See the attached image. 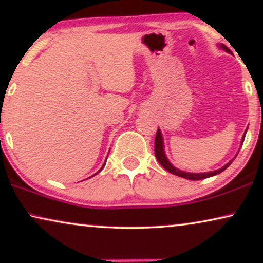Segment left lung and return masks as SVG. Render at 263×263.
Returning a JSON list of instances; mask_svg holds the SVG:
<instances>
[{
	"mask_svg": "<svg viewBox=\"0 0 263 263\" xmlns=\"http://www.w3.org/2000/svg\"><path fill=\"white\" fill-rule=\"evenodd\" d=\"M221 48L224 49V50H226V51H228V52H231V51H230V49L228 48V46L221 45ZM246 133H244V135H243L242 142L244 141V138H246ZM154 153H156V157H157L158 161H159V164L165 168V170H167L168 172H170V174H174L176 176H179V177H183V178H186V179H192V181H199V179H203V178L211 177V176L220 174V172L226 170V168L230 166V164H231L232 161H233V160H231L229 164H226L225 166H222L221 168H219V170H215L213 172H206V174H190V172H184V171L178 170V168H176V167L172 166V165L168 163V160L166 159V156H165V153H164L163 138H161V133H160L159 129H158V130H157L156 141H154Z\"/></svg>",
	"mask_w": 263,
	"mask_h": 263,
	"instance_id": "left-lung-1",
	"label": "left lung"
}]
</instances>
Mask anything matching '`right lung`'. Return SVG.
I'll return each mask as SVG.
<instances>
[{
	"label": "right lung",
	"instance_id": "obj_1",
	"mask_svg": "<svg viewBox=\"0 0 263 263\" xmlns=\"http://www.w3.org/2000/svg\"><path fill=\"white\" fill-rule=\"evenodd\" d=\"M104 166H105V164H104V165H103V167H104ZM103 167H102V168H103ZM102 168H100V170H102ZM100 170H99V171H100Z\"/></svg>",
	"mask_w": 263,
	"mask_h": 263
}]
</instances>
